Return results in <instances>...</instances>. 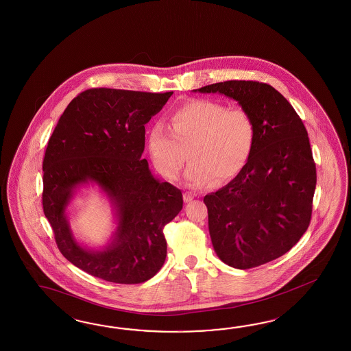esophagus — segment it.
<instances>
[{"label":"esophagus","instance_id":"34e87169","mask_svg":"<svg viewBox=\"0 0 351 351\" xmlns=\"http://www.w3.org/2000/svg\"><path fill=\"white\" fill-rule=\"evenodd\" d=\"M193 199H194V195H193L191 193H189V191L184 193V202H185V203H190Z\"/></svg>","mask_w":351,"mask_h":351}]
</instances>
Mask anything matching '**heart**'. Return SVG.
Listing matches in <instances>:
<instances>
[{
    "label": "heart",
    "instance_id": "1",
    "mask_svg": "<svg viewBox=\"0 0 351 351\" xmlns=\"http://www.w3.org/2000/svg\"><path fill=\"white\" fill-rule=\"evenodd\" d=\"M170 128L152 125L148 149L163 178L175 180L188 158L185 178L193 188L223 184L244 167L254 143V123L244 108L212 99H189L169 114Z\"/></svg>",
    "mask_w": 351,
    "mask_h": 351
}]
</instances>
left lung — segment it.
<instances>
[{"label":"left lung","instance_id":"left-lung-1","mask_svg":"<svg viewBox=\"0 0 351 351\" xmlns=\"http://www.w3.org/2000/svg\"><path fill=\"white\" fill-rule=\"evenodd\" d=\"M194 92L235 99L254 123V143L244 167L203 199L216 254L237 269L284 256L311 223L317 184L302 119L284 95L265 83L228 80Z\"/></svg>","mask_w":351,"mask_h":351}]
</instances>
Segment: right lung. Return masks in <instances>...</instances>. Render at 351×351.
Returning <instances> with one entry per match:
<instances>
[{
    "mask_svg": "<svg viewBox=\"0 0 351 351\" xmlns=\"http://www.w3.org/2000/svg\"><path fill=\"white\" fill-rule=\"evenodd\" d=\"M172 95L93 88L61 114L43 158L45 216L57 247L86 274L114 284H142L165 263L163 228L182 208L181 190L152 175L142 160L145 128ZM95 183L112 202L118 228L101 251L80 246L66 207L75 190Z\"/></svg>",
    "mask_w": 351,
    "mask_h": 351,
    "instance_id": "1",
    "label": "right lung"
}]
</instances>
